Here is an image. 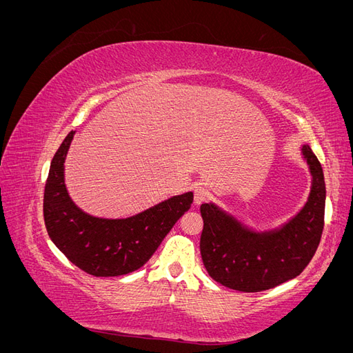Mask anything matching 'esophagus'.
Instances as JSON below:
<instances>
[{"label": "esophagus", "instance_id": "34e87169", "mask_svg": "<svg viewBox=\"0 0 353 353\" xmlns=\"http://www.w3.org/2000/svg\"><path fill=\"white\" fill-rule=\"evenodd\" d=\"M209 197V191L205 185H197L194 188V203L196 205H200V203L206 201Z\"/></svg>", "mask_w": 353, "mask_h": 353}]
</instances>
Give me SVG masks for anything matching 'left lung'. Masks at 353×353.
I'll use <instances>...</instances> for the list:
<instances>
[{"label":"left lung","mask_w":353,"mask_h":353,"mask_svg":"<svg viewBox=\"0 0 353 353\" xmlns=\"http://www.w3.org/2000/svg\"><path fill=\"white\" fill-rule=\"evenodd\" d=\"M302 154L312 175L311 193L281 228L252 231L213 203L200 206V253L213 280L232 290L262 292L294 279L311 262L324 228L325 183L311 147L303 145Z\"/></svg>","instance_id":"8db88e82"}]
</instances>
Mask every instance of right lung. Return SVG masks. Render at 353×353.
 <instances>
[{
    "mask_svg": "<svg viewBox=\"0 0 353 353\" xmlns=\"http://www.w3.org/2000/svg\"><path fill=\"white\" fill-rule=\"evenodd\" d=\"M74 131L63 140L51 160L44 191L48 236L66 258L94 276L130 274L153 253L193 203V193L170 197L135 216L95 218L81 210L65 185V160Z\"/></svg>",
    "mask_w": 353,
    "mask_h": 353,
    "instance_id": "right-lung-1",
    "label": "right lung"
}]
</instances>
